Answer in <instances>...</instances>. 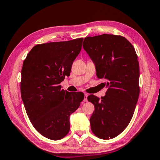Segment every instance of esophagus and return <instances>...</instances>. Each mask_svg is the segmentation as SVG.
I'll list each match as a JSON object with an SVG mask.
<instances>
[{"label": "esophagus", "mask_w": 160, "mask_h": 160, "mask_svg": "<svg viewBox=\"0 0 160 160\" xmlns=\"http://www.w3.org/2000/svg\"><path fill=\"white\" fill-rule=\"evenodd\" d=\"M88 94L87 93H85V96H84V100H83L85 102H88Z\"/></svg>", "instance_id": "obj_1"}]
</instances>
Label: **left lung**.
Masks as SVG:
<instances>
[{"mask_svg":"<svg viewBox=\"0 0 160 160\" xmlns=\"http://www.w3.org/2000/svg\"><path fill=\"white\" fill-rule=\"evenodd\" d=\"M83 48L95 65L97 76L105 80L104 97L90 94L88 99L94 106L90 119L97 137L113 138L131 121L138 99L140 68L135 48L125 37L102 34L85 37Z\"/></svg>","mask_w":160,"mask_h":160,"instance_id":"8db88e82","label":"left lung"}]
</instances>
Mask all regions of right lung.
<instances>
[{
	"mask_svg": "<svg viewBox=\"0 0 160 160\" xmlns=\"http://www.w3.org/2000/svg\"><path fill=\"white\" fill-rule=\"evenodd\" d=\"M82 41L79 38L37 44L23 62L20 90L27 114L34 128L50 140L68 133L70 116L84 99L82 92H69L59 85L70 75Z\"/></svg>",
	"mask_w": 160,
	"mask_h": 160,
	"instance_id": "1",
	"label": "right lung"
}]
</instances>
